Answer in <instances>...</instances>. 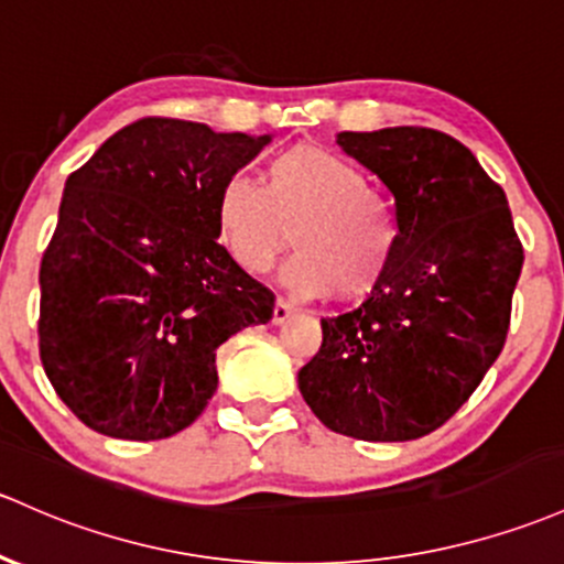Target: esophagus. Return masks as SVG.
<instances>
[{"instance_id":"34e87169","label":"esophagus","mask_w":564,"mask_h":564,"mask_svg":"<svg viewBox=\"0 0 564 564\" xmlns=\"http://www.w3.org/2000/svg\"><path fill=\"white\" fill-rule=\"evenodd\" d=\"M293 312H295V308L290 306L288 301H284V299H276V301H274V312H271V323H274V325H282L284 319H290V314H293Z\"/></svg>"}]
</instances>
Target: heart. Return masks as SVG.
Segmentation results:
<instances>
[{
    "instance_id": "heart-1",
    "label": "heart",
    "mask_w": 564,
    "mask_h": 564,
    "mask_svg": "<svg viewBox=\"0 0 564 564\" xmlns=\"http://www.w3.org/2000/svg\"><path fill=\"white\" fill-rule=\"evenodd\" d=\"M293 231L301 252L284 265L290 290L366 301L390 274L401 217L395 202L371 191L355 163L317 144L276 153L263 185L234 172L217 187L215 234L250 274H265Z\"/></svg>"
}]
</instances>
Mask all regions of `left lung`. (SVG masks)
Wrapping results in <instances>:
<instances>
[{
	"label": "left lung",
	"instance_id": "8db88e82",
	"mask_svg": "<svg viewBox=\"0 0 564 564\" xmlns=\"http://www.w3.org/2000/svg\"><path fill=\"white\" fill-rule=\"evenodd\" d=\"M336 142L392 193L401 245L377 293L323 319L301 395L333 433L414 441L454 416L502 352L522 241L502 187L444 131L395 126Z\"/></svg>",
	"mask_w": 564,
	"mask_h": 564
}]
</instances>
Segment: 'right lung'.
Wrapping results in <instances>:
<instances>
[{
    "label": "right lung",
    "mask_w": 564,
    "mask_h": 564,
    "mask_svg": "<svg viewBox=\"0 0 564 564\" xmlns=\"http://www.w3.org/2000/svg\"><path fill=\"white\" fill-rule=\"evenodd\" d=\"M271 137L142 118L69 174L40 265V360L90 430L159 441L217 390L215 355L274 293L215 234V193Z\"/></svg>",
    "instance_id": "add662e5"
}]
</instances>
